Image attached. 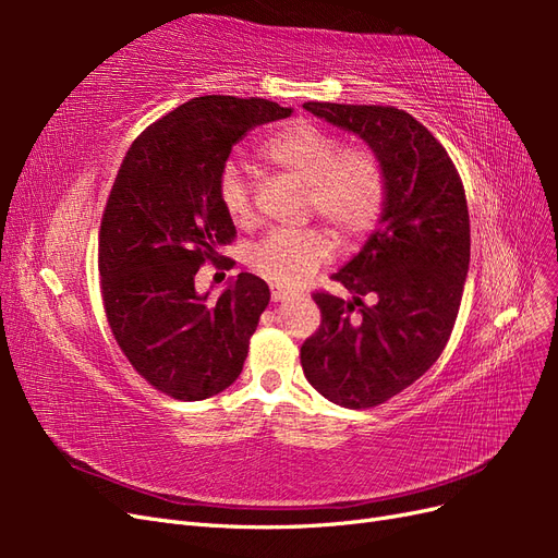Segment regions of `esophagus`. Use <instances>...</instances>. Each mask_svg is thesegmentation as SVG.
<instances>
[{
    "mask_svg": "<svg viewBox=\"0 0 558 558\" xmlns=\"http://www.w3.org/2000/svg\"><path fill=\"white\" fill-rule=\"evenodd\" d=\"M289 298H291L289 291L279 289V286H272V300H275V302H283V300H289Z\"/></svg>",
    "mask_w": 558,
    "mask_h": 558,
    "instance_id": "esophagus-1",
    "label": "esophagus"
}]
</instances>
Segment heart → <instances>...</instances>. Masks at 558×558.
I'll use <instances>...</instances> for the list:
<instances>
[{
  "label": "heart",
  "instance_id": "b5f03b06",
  "mask_svg": "<svg viewBox=\"0 0 558 558\" xmlns=\"http://www.w3.org/2000/svg\"><path fill=\"white\" fill-rule=\"evenodd\" d=\"M258 156L310 189L312 209L342 240H356L377 223L386 202V174L367 148H344L337 134L295 121L275 130ZM218 199L234 223L248 221L253 205L248 183L238 167L218 179ZM330 240L318 230H279L251 253V265L281 286H300L330 258Z\"/></svg>",
  "mask_w": 558,
  "mask_h": 558
}]
</instances>
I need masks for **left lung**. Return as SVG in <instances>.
Returning <instances> with one entry per match:
<instances>
[{
	"mask_svg": "<svg viewBox=\"0 0 558 558\" xmlns=\"http://www.w3.org/2000/svg\"><path fill=\"white\" fill-rule=\"evenodd\" d=\"M305 109L359 134L386 174L377 228L332 275L353 298L314 293L320 328L300 349L320 396L365 410L398 396L440 359L470 265L468 202L447 150L408 111L332 102ZM367 292L378 298L373 308L360 300Z\"/></svg>",
	"mask_w": 558,
	"mask_h": 558,
	"instance_id": "obj_1",
	"label": "left lung"
}]
</instances>
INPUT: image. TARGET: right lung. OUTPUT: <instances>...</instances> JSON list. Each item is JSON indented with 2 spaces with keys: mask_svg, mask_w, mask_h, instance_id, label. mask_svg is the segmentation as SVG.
I'll return each mask as SVG.
<instances>
[{
  "mask_svg": "<svg viewBox=\"0 0 558 558\" xmlns=\"http://www.w3.org/2000/svg\"><path fill=\"white\" fill-rule=\"evenodd\" d=\"M291 113L258 97H195L132 142L113 181L99 228L105 312L132 367L177 400L221 393L244 367L267 283L242 272L209 300L195 275L234 238L218 199L232 146Z\"/></svg>",
  "mask_w": 558,
  "mask_h": 558,
  "instance_id": "right-lung-1",
  "label": "right lung"
}]
</instances>
